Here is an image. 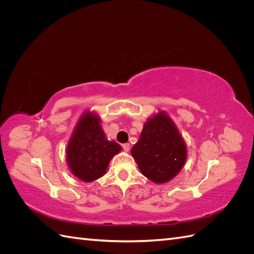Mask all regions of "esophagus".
Instances as JSON below:
<instances>
[{
    "label": "esophagus",
    "instance_id": "1",
    "mask_svg": "<svg viewBox=\"0 0 254 254\" xmlns=\"http://www.w3.org/2000/svg\"><path fill=\"white\" fill-rule=\"evenodd\" d=\"M123 149H124L126 152H127V151H129V150H130V144H129V143L123 144Z\"/></svg>",
    "mask_w": 254,
    "mask_h": 254
}]
</instances>
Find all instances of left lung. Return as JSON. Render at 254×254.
Returning <instances> with one entry per match:
<instances>
[{
  "label": "left lung",
  "mask_w": 254,
  "mask_h": 254,
  "mask_svg": "<svg viewBox=\"0 0 254 254\" xmlns=\"http://www.w3.org/2000/svg\"><path fill=\"white\" fill-rule=\"evenodd\" d=\"M187 146L174 122L165 112L148 119L131 149L141 173L155 183L172 180L187 160Z\"/></svg>",
  "instance_id": "obj_1"
}]
</instances>
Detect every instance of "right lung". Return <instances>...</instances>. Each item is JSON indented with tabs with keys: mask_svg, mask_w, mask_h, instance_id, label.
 <instances>
[{
	"mask_svg": "<svg viewBox=\"0 0 254 254\" xmlns=\"http://www.w3.org/2000/svg\"><path fill=\"white\" fill-rule=\"evenodd\" d=\"M121 149L120 144L106 139L98 115L87 111L67 143L66 162L75 177L91 182L105 175L110 160Z\"/></svg>",
	"mask_w": 254,
	"mask_h": 254,
	"instance_id": "obj_1",
	"label": "right lung"
}]
</instances>
